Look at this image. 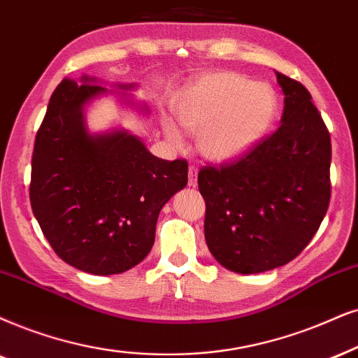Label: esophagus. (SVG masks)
I'll return each instance as SVG.
<instances>
[{"mask_svg": "<svg viewBox=\"0 0 358 358\" xmlns=\"http://www.w3.org/2000/svg\"><path fill=\"white\" fill-rule=\"evenodd\" d=\"M188 185L189 187H196L198 185V169L193 165L188 169Z\"/></svg>", "mask_w": 358, "mask_h": 358, "instance_id": "1", "label": "esophagus"}]
</instances>
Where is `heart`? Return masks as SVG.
I'll return each instance as SVG.
<instances>
[{"label":"heart","mask_w":358,"mask_h":358,"mask_svg":"<svg viewBox=\"0 0 358 358\" xmlns=\"http://www.w3.org/2000/svg\"><path fill=\"white\" fill-rule=\"evenodd\" d=\"M278 99L271 85L251 83L233 72H216L193 84L176 107L180 124L198 134V150L206 158L223 162L248 152L273 124ZM164 132L175 145L182 132L171 119Z\"/></svg>","instance_id":"1"}]
</instances>
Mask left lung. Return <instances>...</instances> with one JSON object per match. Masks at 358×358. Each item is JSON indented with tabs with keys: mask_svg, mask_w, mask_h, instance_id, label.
Returning a JSON list of instances; mask_svg holds the SVG:
<instances>
[{
	"mask_svg": "<svg viewBox=\"0 0 358 358\" xmlns=\"http://www.w3.org/2000/svg\"><path fill=\"white\" fill-rule=\"evenodd\" d=\"M280 127L238 160L203 166L208 250L226 269L256 274L287 264L317 233L330 201V135L304 85L275 72Z\"/></svg>",
	"mask_w": 358,
	"mask_h": 358,
	"instance_id": "1",
	"label": "left lung"
}]
</instances>
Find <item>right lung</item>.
Wrapping results in <instances>:
<instances>
[{
  "label": "right lung",
  "mask_w": 358,
  "mask_h": 358,
  "mask_svg": "<svg viewBox=\"0 0 358 358\" xmlns=\"http://www.w3.org/2000/svg\"><path fill=\"white\" fill-rule=\"evenodd\" d=\"M106 92L89 76L57 85L36 134L29 185L31 208L56 255L97 275L145 259L160 210L188 183L187 160H162L124 129L89 132L84 108Z\"/></svg>",
  "instance_id": "right-lung-1"
}]
</instances>
